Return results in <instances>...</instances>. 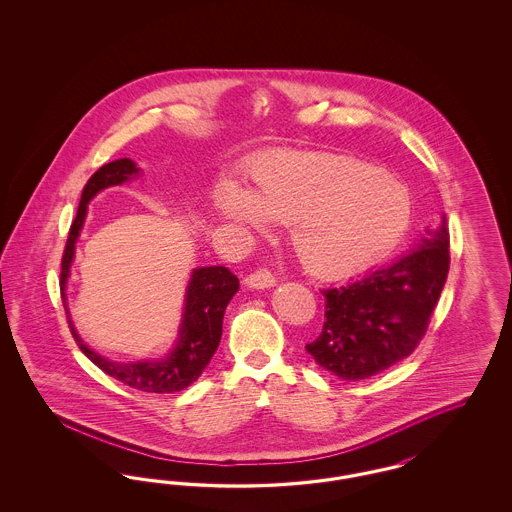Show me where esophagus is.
I'll return each mask as SVG.
<instances>
[{
    "mask_svg": "<svg viewBox=\"0 0 512 512\" xmlns=\"http://www.w3.org/2000/svg\"><path fill=\"white\" fill-rule=\"evenodd\" d=\"M245 286L255 288V290H265L272 288L276 284V276L272 272H268L267 268H257L255 272L245 276Z\"/></svg>",
    "mask_w": 512,
    "mask_h": 512,
    "instance_id": "esophagus-1",
    "label": "esophagus"
}]
</instances>
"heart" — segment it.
<instances>
[{
    "instance_id": "obj_1",
    "label": "heart",
    "mask_w": 512,
    "mask_h": 512,
    "mask_svg": "<svg viewBox=\"0 0 512 512\" xmlns=\"http://www.w3.org/2000/svg\"><path fill=\"white\" fill-rule=\"evenodd\" d=\"M224 219L261 228L288 224L297 259L317 274L365 267L401 240L411 222L407 188L359 157L297 151L261 161L242 192L215 195Z\"/></svg>"
}]
</instances>
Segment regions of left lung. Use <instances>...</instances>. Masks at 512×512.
<instances>
[{
    "label": "left lung",
    "instance_id": "8db88e82",
    "mask_svg": "<svg viewBox=\"0 0 512 512\" xmlns=\"http://www.w3.org/2000/svg\"><path fill=\"white\" fill-rule=\"evenodd\" d=\"M449 228L438 230L391 267L324 288V326L305 345L318 366L341 380H365L409 357L426 336L449 272Z\"/></svg>",
    "mask_w": 512,
    "mask_h": 512
}]
</instances>
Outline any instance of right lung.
Returning <instances> with one entry per match:
<instances>
[{
  "mask_svg": "<svg viewBox=\"0 0 512 512\" xmlns=\"http://www.w3.org/2000/svg\"><path fill=\"white\" fill-rule=\"evenodd\" d=\"M138 167L130 159H117L113 163L103 165L94 172L88 184L82 190L80 205L76 211L69 238L65 245V253L61 259V292L65 290L69 270L74 257V242L82 230L86 207L90 199L99 190L122 184L124 180L138 174ZM240 288V280L226 267L195 268L186 292V307L178 341L169 357L161 361H144V363H115L103 359L96 351H92L74 330L73 320L69 317V309L65 305V313L69 320V328L80 351L99 366L105 374L119 380L124 386L147 393H172L184 390L195 382L205 366L209 365L213 353L219 347L222 336V318L226 305Z\"/></svg>",
  "mask_w": 512,
  "mask_h": 512,
  "instance_id": "1",
  "label": "right lung"
}]
</instances>
